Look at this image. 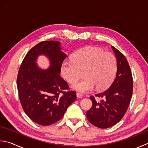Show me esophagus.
<instances>
[{
    "label": "esophagus",
    "instance_id": "obj_1",
    "mask_svg": "<svg viewBox=\"0 0 148 148\" xmlns=\"http://www.w3.org/2000/svg\"><path fill=\"white\" fill-rule=\"evenodd\" d=\"M76 96H77V98H82L83 95L82 94L79 93V92H77V93H76Z\"/></svg>",
    "mask_w": 148,
    "mask_h": 148
}]
</instances>
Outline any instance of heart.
Segmentation results:
<instances>
[{
    "label": "heart",
    "instance_id": "b5f03b06",
    "mask_svg": "<svg viewBox=\"0 0 148 148\" xmlns=\"http://www.w3.org/2000/svg\"><path fill=\"white\" fill-rule=\"evenodd\" d=\"M84 71L86 77L75 83L73 88L80 92L91 90L94 86L103 90L112 82L117 71L115 55L102 49L88 46L75 52L72 60H66L61 66V73L69 83H75Z\"/></svg>",
    "mask_w": 148,
    "mask_h": 148
}]
</instances>
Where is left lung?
Segmentation results:
<instances>
[{
  "label": "left lung",
  "instance_id": "left-lung-1",
  "mask_svg": "<svg viewBox=\"0 0 148 148\" xmlns=\"http://www.w3.org/2000/svg\"><path fill=\"white\" fill-rule=\"evenodd\" d=\"M112 48L117 61L116 76L109 88L90 96L92 106L86 112L88 121L99 128H110L122 119L133 94V77L128 61L118 49L114 46Z\"/></svg>",
  "mask_w": 148,
  "mask_h": 148
}]
</instances>
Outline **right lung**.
Masks as SVG:
<instances>
[{
	"label": "right lung",
	"instance_id": "add662e5",
	"mask_svg": "<svg viewBox=\"0 0 148 148\" xmlns=\"http://www.w3.org/2000/svg\"><path fill=\"white\" fill-rule=\"evenodd\" d=\"M40 54L50 59L47 70H40L36 65ZM66 57L59 42L44 41L31 49L20 65L16 79L20 103L27 116L40 125L58 121L76 99V92L69 90L68 83L60 75Z\"/></svg>",
	"mask_w": 148,
	"mask_h": 148
}]
</instances>
